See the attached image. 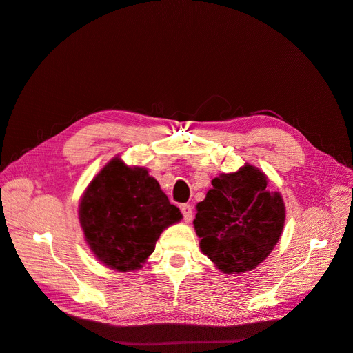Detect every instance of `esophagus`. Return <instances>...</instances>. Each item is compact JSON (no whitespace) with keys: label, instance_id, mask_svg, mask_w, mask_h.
<instances>
[{"label":"esophagus","instance_id":"34e87169","mask_svg":"<svg viewBox=\"0 0 353 353\" xmlns=\"http://www.w3.org/2000/svg\"><path fill=\"white\" fill-rule=\"evenodd\" d=\"M181 212H183V216H184V221L185 222H191V219H193V208H191L190 205H183L181 206Z\"/></svg>","mask_w":353,"mask_h":353}]
</instances>
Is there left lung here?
I'll use <instances>...</instances> for the list:
<instances>
[{
	"instance_id": "1",
	"label": "left lung",
	"mask_w": 353,
	"mask_h": 353,
	"mask_svg": "<svg viewBox=\"0 0 353 353\" xmlns=\"http://www.w3.org/2000/svg\"><path fill=\"white\" fill-rule=\"evenodd\" d=\"M193 221L200 249L225 274L254 270L279 243L285 208L268 178L249 163L212 179Z\"/></svg>"
}]
</instances>
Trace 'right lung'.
Instances as JSON below:
<instances>
[{"label": "right lung", "instance_id": "add662e5", "mask_svg": "<svg viewBox=\"0 0 353 353\" xmlns=\"http://www.w3.org/2000/svg\"><path fill=\"white\" fill-rule=\"evenodd\" d=\"M181 218L145 168L126 166L119 157L95 175L79 203V222L91 252L121 272L140 270L162 231Z\"/></svg>", "mask_w": 353, "mask_h": 353}]
</instances>
